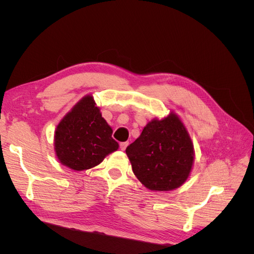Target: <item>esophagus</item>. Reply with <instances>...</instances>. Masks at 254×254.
<instances>
[{
	"label": "esophagus",
	"mask_w": 254,
	"mask_h": 254,
	"mask_svg": "<svg viewBox=\"0 0 254 254\" xmlns=\"http://www.w3.org/2000/svg\"><path fill=\"white\" fill-rule=\"evenodd\" d=\"M127 146H128V142H122V143L120 144V147H121L122 150H125Z\"/></svg>",
	"instance_id": "34e87169"
}]
</instances>
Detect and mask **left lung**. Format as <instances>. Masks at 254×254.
Segmentation results:
<instances>
[{
    "instance_id": "8db88e82",
    "label": "left lung",
    "mask_w": 254,
    "mask_h": 254,
    "mask_svg": "<svg viewBox=\"0 0 254 254\" xmlns=\"http://www.w3.org/2000/svg\"><path fill=\"white\" fill-rule=\"evenodd\" d=\"M136 178L150 190H171L188 179L194 148L186 127L176 114L153 120L126 148Z\"/></svg>"
}]
</instances>
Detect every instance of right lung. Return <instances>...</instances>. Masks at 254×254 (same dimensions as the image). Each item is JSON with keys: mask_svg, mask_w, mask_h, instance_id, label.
<instances>
[{"mask_svg": "<svg viewBox=\"0 0 254 254\" xmlns=\"http://www.w3.org/2000/svg\"><path fill=\"white\" fill-rule=\"evenodd\" d=\"M118 148L111 127L90 95L76 104L56 128V155L61 163L74 171L98 165Z\"/></svg>", "mask_w": 254, "mask_h": 254, "instance_id": "1", "label": "right lung"}]
</instances>
